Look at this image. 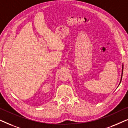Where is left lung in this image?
Returning <instances> with one entry per match:
<instances>
[{
	"label": "left lung",
	"mask_w": 128,
	"mask_h": 128,
	"mask_svg": "<svg viewBox=\"0 0 128 128\" xmlns=\"http://www.w3.org/2000/svg\"><path fill=\"white\" fill-rule=\"evenodd\" d=\"M123 69H124V66L122 65V75H121V79H120V82H121V80H122V74H123Z\"/></svg>",
	"instance_id": "8db88e82"
}]
</instances>
